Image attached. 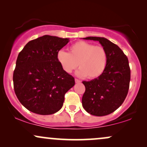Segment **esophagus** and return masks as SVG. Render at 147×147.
<instances>
[{"label":"esophagus","mask_w":147,"mask_h":147,"mask_svg":"<svg viewBox=\"0 0 147 147\" xmlns=\"http://www.w3.org/2000/svg\"><path fill=\"white\" fill-rule=\"evenodd\" d=\"M75 83H77V84L80 83V82H81V81L79 80V79H75Z\"/></svg>","instance_id":"34e87169"}]
</instances>
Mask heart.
Returning a JSON list of instances; mask_svg holds the SVG:
<instances>
[{"mask_svg":"<svg viewBox=\"0 0 147 147\" xmlns=\"http://www.w3.org/2000/svg\"><path fill=\"white\" fill-rule=\"evenodd\" d=\"M69 50V53L60 51L57 55V59L67 73H70L79 66L80 69L77 72L78 77L94 79L105 70L108 56L104 47L77 41L70 47Z\"/></svg>","mask_w":147,"mask_h":147,"instance_id":"b5f03b06","label":"heart"}]
</instances>
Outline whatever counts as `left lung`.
<instances>
[{"label":"left lung","mask_w":147,"mask_h":147,"mask_svg":"<svg viewBox=\"0 0 147 147\" xmlns=\"http://www.w3.org/2000/svg\"><path fill=\"white\" fill-rule=\"evenodd\" d=\"M83 39L99 41L106 50L108 59L102 75L82 82L86 87L82 106L92 115H107L122 105L128 94L131 79L129 60L122 50L107 38L88 36Z\"/></svg>","instance_id":"obj_1"}]
</instances>
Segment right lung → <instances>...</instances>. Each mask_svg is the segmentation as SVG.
<instances>
[{"instance_id": "right-lung-1", "label": "right lung", "mask_w": 147, "mask_h": 147, "mask_svg": "<svg viewBox=\"0 0 147 147\" xmlns=\"http://www.w3.org/2000/svg\"><path fill=\"white\" fill-rule=\"evenodd\" d=\"M69 38L44 35L28 42L18 54L13 75L16 97L28 110L51 115L62 108L64 96L75 85L57 59Z\"/></svg>"}]
</instances>
